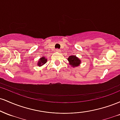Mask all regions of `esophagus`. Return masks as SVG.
Wrapping results in <instances>:
<instances>
[{
  "instance_id": "esophagus-1",
  "label": "esophagus",
  "mask_w": 120,
  "mask_h": 120,
  "mask_svg": "<svg viewBox=\"0 0 120 120\" xmlns=\"http://www.w3.org/2000/svg\"><path fill=\"white\" fill-rule=\"evenodd\" d=\"M60 50L59 49H56V52H60Z\"/></svg>"
}]
</instances>
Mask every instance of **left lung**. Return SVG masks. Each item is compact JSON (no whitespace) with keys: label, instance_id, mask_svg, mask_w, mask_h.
I'll return each instance as SVG.
<instances>
[{"label":"left lung","instance_id":"obj_1","mask_svg":"<svg viewBox=\"0 0 120 120\" xmlns=\"http://www.w3.org/2000/svg\"><path fill=\"white\" fill-rule=\"evenodd\" d=\"M68 61H69L70 65H71V67H77L81 63V60L77 58L75 56H71L68 57Z\"/></svg>","mask_w":120,"mask_h":120}]
</instances>
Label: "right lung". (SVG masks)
I'll return each mask as SVG.
<instances>
[{
    "mask_svg": "<svg viewBox=\"0 0 120 120\" xmlns=\"http://www.w3.org/2000/svg\"><path fill=\"white\" fill-rule=\"evenodd\" d=\"M47 62V59L46 58H45L44 57H42V58H41L39 59V61L38 62V65L39 67H41V66L44 65Z\"/></svg>",
    "mask_w": 120,
    "mask_h": 120,
    "instance_id": "right-lung-1",
    "label": "right lung"
}]
</instances>
